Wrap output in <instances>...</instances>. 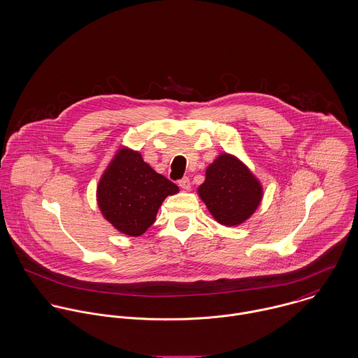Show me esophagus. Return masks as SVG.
I'll return each mask as SVG.
<instances>
[{
  "mask_svg": "<svg viewBox=\"0 0 358 358\" xmlns=\"http://www.w3.org/2000/svg\"><path fill=\"white\" fill-rule=\"evenodd\" d=\"M178 185L183 189V190H190V187H192V183H190V179L187 178V176H185V178H182L179 182H178Z\"/></svg>",
  "mask_w": 358,
  "mask_h": 358,
  "instance_id": "34e87169",
  "label": "esophagus"
}]
</instances>
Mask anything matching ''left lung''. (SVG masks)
Segmentation results:
<instances>
[{
	"mask_svg": "<svg viewBox=\"0 0 358 358\" xmlns=\"http://www.w3.org/2000/svg\"><path fill=\"white\" fill-rule=\"evenodd\" d=\"M199 196L217 223L231 227L251 217L262 201L263 189L244 162L222 153L206 168Z\"/></svg>",
	"mask_w": 358,
	"mask_h": 358,
	"instance_id": "obj_1",
	"label": "left lung"
}]
</instances>
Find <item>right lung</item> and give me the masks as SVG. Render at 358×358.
<instances>
[{
  "label": "right lung",
  "mask_w": 358,
  "mask_h": 358,
  "mask_svg": "<svg viewBox=\"0 0 358 358\" xmlns=\"http://www.w3.org/2000/svg\"><path fill=\"white\" fill-rule=\"evenodd\" d=\"M178 192L139 152L121 148L103 172L96 199L106 220L118 231L138 237L153 224L162 201Z\"/></svg>",
  "instance_id": "1"
}]
</instances>
